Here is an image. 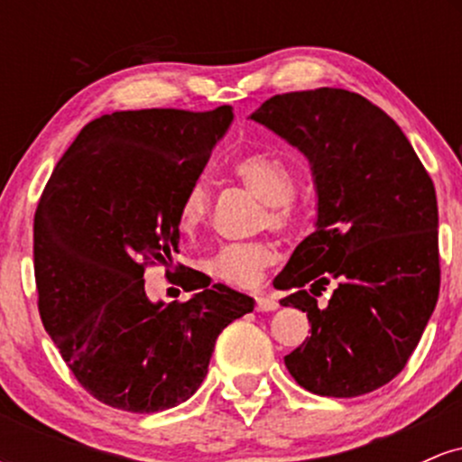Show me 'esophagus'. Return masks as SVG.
<instances>
[{
    "label": "esophagus",
    "instance_id": "esophagus-1",
    "mask_svg": "<svg viewBox=\"0 0 462 462\" xmlns=\"http://www.w3.org/2000/svg\"><path fill=\"white\" fill-rule=\"evenodd\" d=\"M278 300L273 298V295H267V293H261L256 295V310L261 312H272V310H278Z\"/></svg>",
    "mask_w": 462,
    "mask_h": 462
}]
</instances>
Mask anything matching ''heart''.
I'll use <instances>...</instances> for the list:
<instances>
[{
	"label": "heart",
	"instance_id": "heart-1",
	"mask_svg": "<svg viewBox=\"0 0 462 462\" xmlns=\"http://www.w3.org/2000/svg\"><path fill=\"white\" fill-rule=\"evenodd\" d=\"M235 176L256 195L263 204L269 206L264 224L273 227H286L291 221L289 201L295 195V176L291 167L280 158L269 153H252L235 164ZM210 198L201 182L190 184L178 208L180 230L193 235L204 226L208 217ZM278 249L267 241L256 243H227L221 245L206 261V269L221 282L252 289L261 282L264 269L275 263Z\"/></svg>",
	"mask_w": 462,
	"mask_h": 462
}]
</instances>
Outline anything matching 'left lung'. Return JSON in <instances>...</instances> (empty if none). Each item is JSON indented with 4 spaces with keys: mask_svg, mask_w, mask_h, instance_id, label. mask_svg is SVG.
<instances>
[{
    "mask_svg": "<svg viewBox=\"0 0 462 462\" xmlns=\"http://www.w3.org/2000/svg\"><path fill=\"white\" fill-rule=\"evenodd\" d=\"M249 119L304 153L317 193L315 232L273 282L310 321L286 369L310 393H371L404 369L437 306L432 180L400 125L346 88L273 95Z\"/></svg>",
    "mask_w": 462,
    "mask_h": 462,
    "instance_id": "left-lung-1",
    "label": "left lung"
}]
</instances>
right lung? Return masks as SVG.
<instances>
[{
  "instance_id": "add662e5",
  "label": "right lung",
  "mask_w": 462,
  "mask_h": 462,
  "mask_svg": "<svg viewBox=\"0 0 462 462\" xmlns=\"http://www.w3.org/2000/svg\"><path fill=\"white\" fill-rule=\"evenodd\" d=\"M210 113L119 110L84 125L58 161L34 215V275L45 330L93 397L128 412L187 402L245 293L178 273L187 301H152L147 264L178 252V208L230 128Z\"/></svg>"
}]
</instances>
